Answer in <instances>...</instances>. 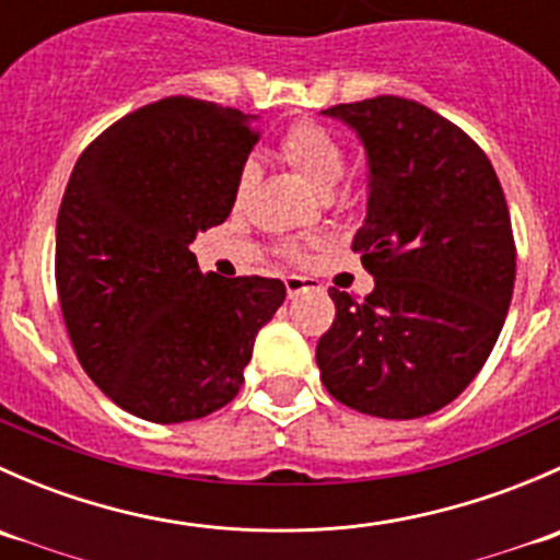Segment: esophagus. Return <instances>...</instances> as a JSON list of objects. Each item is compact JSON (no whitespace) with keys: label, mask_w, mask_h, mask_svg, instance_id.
<instances>
[{"label":"esophagus","mask_w":560,"mask_h":560,"mask_svg":"<svg viewBox=\"0 0 560 560\" xmlns=\"http://www.w3.org/2000/svg\"><path fill=\"white\" fill-rule=\"evenodd\" d=\"M284 287H287V295L298 298V295H301V292H306L308 287H314V281L312 279H303V276H287Z\"/></svg>","instance_id":"34e87169"}]
</instances>
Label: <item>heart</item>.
I'll use <instances>...</instances> for the list:
<instances>
[{
	"instance_id": "b5f03b06",
	"label": "heart",
	"mask_w": 560,
	"mask_h": 560,
	"mask_svg": "<svg viewBox=\"0 0 560 560\" xmlns=\"http://www.w3.org/2000/svg\"><path fill=\"white\" fill-rule=\"evenodd\" d=\"M281 156H284V160L306 178V184L312 186L316 195L322 197L330 195V191L341 184L343 173H347V149H343L341 138L314 121L295 124V127L281 138ZM254 178H257V167L248 162L238 175V184H235V202H238V206L246 200Z\"/></svg>"
}]
</instances>
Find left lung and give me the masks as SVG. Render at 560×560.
Masks as SVG:
<instances>
[{
	"label": "left lung",
	"instance_id": "8db88e82",
	"mask_svg": "<svg viewBox=\"0 0 560 560\" xmlns=\"http://www.w3.org/2000/svg\"><path fill=\"white\" fill-rule=\"evenodd\" d=\"M322 113L369 154V213L352 248L374 276L363 301L330 290L322 385L371 417L433 415L471 385L510 312L517 262L504 189L485 151L415 100Z\"/></svg>",
	"mask_w": 560,
	"mask_h": 560
}]
</instances>
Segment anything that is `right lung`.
I'll list each match as a JSON object with an SVG mask.
<instances>
[{"label":"right lung","mask_w":560,"mask_h":560,"mask_svg":"<svg viewBox=\"0 0 560 560\" xmlns=\"http://www.w3.org/2000/svg\"><path fill=\"white\" fill-rule=\"evenodd\" d=\"M259 132L191 97L138 107L75 162L56 219V290L89 380L149 422L200 420L238 395L254 336L284 303L262 276L200 273Z\"/></svg>","instance_id":"right-lung-1"}]
</instances>
